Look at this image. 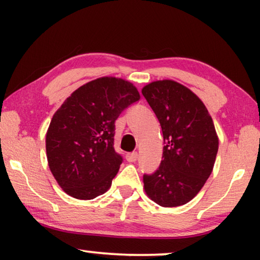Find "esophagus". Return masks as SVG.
Returning a JSON list of instances; mask_svg holds the SVG:
<instances>
[{
	"label": "esophagus",
	"mask_w": 260,
	"mask_h": 260,
	"mask_svg": "<svg viewBox=\"0 0 260 260\" xmlns=\"http://www.w3.org/2000/svg\"><path fill=\"white\" fill-rule=\"evenodd\" d=\"M137 158H138L137 152H129V154H126L127 162H136Z\"/></svg>",
	"instance_id": "34e87169"
}]
</instances>
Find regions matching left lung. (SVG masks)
I'll use <instances>...</instances> for the list:
<instances>
[{"label": "left lung", "mask_w": 260, "mask_h": 260, "mask_svg": "<svg viewBox=\"0 0 260 260\" xmlns=\"http://www.w3.org/2000/svg\"><path fill=\"white\" fill-rule=\"evenodd\" d=\"M142 93L163 134L158 169L143 176L144 190L162 207L189 202L213 172L219 138L207 108L193 91L170 79L151 81Z\"/></svg>", "instance_id": "8db88e82"}]
</instances>
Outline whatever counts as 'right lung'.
I'll return each instance as SVG.
<instances>
[{
	"label": "right lung",
	"instance_id": "add662e5",
	"mask_svg": "<svg viewBox=\"0 0 260 260\" xmlns=\"http://www.w3.org/2000/svg\"><path fill=\"white\" fill-rule=\"evenodd\" d=\"M140 98L130 81L102 77L77 88L56 110L46 134V154L66 194L91 200L111 187L123 161L113 148L115 122Z\"/></svg>",
	"mask_w": 260,
	"mask_h": 260
}]
</instances>
